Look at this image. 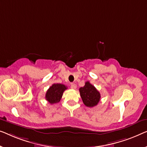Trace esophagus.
Returning <instances> with one entry per match:
<instances>
[{"instance_id": "esophagus-1", "label": "esophagus", "mask_w": 147, "mask_h": 147, "mask_svg": "<svg viewBox=\"0 0 147 147\" xmlns=\"http://www.w3.org/2000/svg\"><path fill=\"white\" fill-rule=\"evenodd\" d=\"M76 88H77V86H76V84H71V89H76Z\"/></svg>"}]
</instances>
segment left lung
Wrapping results in <instances>:
<instances>
[{
  "label": "left lung",
  "mask_w": 147,
  "mask_h": 147,
  "mask_svg": "<svg viewBox=\"0 0 147 147\" xmlns=\"http://www.w3.org/2000/svg\"><path fill=\"white\" fill-rule=\"evenodd\" d=\"M80 93L84 105L88 107L97 105L101 98L100 93L89 82H86L85 86L80 88Z\"/></svg>",
  "instance_id": "1"
}]
</instances>
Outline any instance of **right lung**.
Here are the masks:
<instances>
[{"label":"right lung","instance_id":"right-lung-1","mask_svg":"<svg viewBox=\"0 0 147 147\" xmlns=\"http://www.w3.org/2000/svg\"><path fill=\"white\" fill-rule=\"evenodd\" d=\"M67 87L61 84H54L48 89L45 98L50 104L57 103L60 101L63 93Z\"/></svg>","mask_w":147,"mask_h":147}]
</instances>
